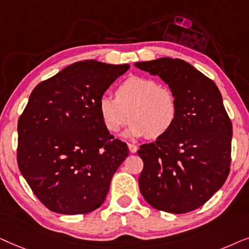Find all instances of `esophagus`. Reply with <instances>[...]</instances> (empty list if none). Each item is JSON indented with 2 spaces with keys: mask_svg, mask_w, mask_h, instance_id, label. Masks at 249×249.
<instances>
[{
  "mask_svg": "<svg viewBox=\"0 0 249 249\" xmlns=\"http://www.w3.org/2000/svg\"><path fill=\"white\" fill-rule=\"evenodd\" d=\"M128 150H130L132 154H134V152L138 151V145H135L133 143H128Z\"/></svg>",
  "mask_w": 249,
  "mask_h": 249,
  "instance_id": "1",
  "label": "esophagus"
}]
</instances>
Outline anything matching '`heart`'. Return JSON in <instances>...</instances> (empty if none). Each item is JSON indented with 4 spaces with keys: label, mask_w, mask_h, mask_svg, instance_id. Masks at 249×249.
<instances>
[{
    "label": "heart",
    "mask_w": 249,
    "mask_h": 249,
    "mask_svg": "<svg viewBox=\"0 0 249 249\" xmlns=\"http://www.w3.org/2000/svg\"><path fill=\"white\" fill-rule=\"evenodd\" d=\"M116 99L102 95L98 109L105 127L117 133L131 119L127 137L158 139L167 134L178 115L177 98L171 89L155 79L132 76L116 90Z\"/></svg>",
    "instance_id": "heart-1"
}]
</instances>
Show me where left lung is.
<instances>
[{"instance_id": "obj_1", "label": "left lung", "mask_w": 249, "mask_h": 249, "mask_svg": "<svg viewBox=\"0 0 249 249\" xmlns=\"http://www.w3.org/2000/svg\"><path fill=\"white\" fill-rule=\"evenodd\" d=\"M135 67L160 77L177 98L178 119L167 134L142 144L139 187L158 211L188 213L203 206L227 180L232 124L215 83L181 59L159 58Z\"/></svg>"}]
</instances>
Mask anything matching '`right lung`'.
Here are the masks:
<instances>
[{
	"instance_id": "obj_1",
	"label": "right lung",
	"mask_w": 249,
	"mask_h": 249,
	"mask_svg": "<svg viewBox=\"0 0 249 249\" xmlns=\"http://www.w3.org/2000/svg\"><path fill=\"white\" fill-rule=\"evenodd\" d=\"M128 68L78 61L31 93L18 121L17 161L32 191L50 211L86 214L104 204L128 148L105 127L98 102Z\"/></svg>"
}]
</instances>
